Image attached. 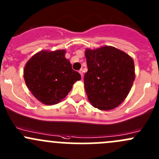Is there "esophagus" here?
I'll list each match as a JSON object with an SVG mask.
<instances>
[{"label": "esophagus", "mask_w": 159, "mask_h": 159, "mask_svg": "<svg viewBox=\"0 0 159 159\" xmlns=\"http://www.w3.org/2000/svg\"><path fill=\"white\" fill-rule=\"evenodd\" d=\"M79 73H80V75H81V78H83V70H82V69L80 70H79Z\"/></svg>", "instance_id": "1"}]
</instances>
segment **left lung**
I'll return each instance as SVG.
<instances>
[{"label": "left lung", "instance_id": "1", "mask_svg": "<svg viewBox=\"0 0 159 159\" xmlns=\"http://www.w3.org/2000/svg\"><path fill=\"white\" fill-rule=\"evenodd\" d=\"M85 57L88 71L84 83L89 101L100 110L118 107L128 96L135 78L132 57L111 46L86 49Z\"/></svg>", "mask_w": 159, "mask_h": 159}]
</instances>
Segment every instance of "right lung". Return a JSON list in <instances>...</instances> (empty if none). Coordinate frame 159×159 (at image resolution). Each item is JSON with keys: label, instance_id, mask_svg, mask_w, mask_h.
Segmentation results:
<instances>
[{"label": "right lung", "instance_id": "1", "mask_svg": "<svg viewBox=\"0 0 159 159\" xmlns=\"http://www.w3.org/2000/svg\"><path fill=\"white\" fill-rule=\"evenodd\" d=\"M65 50L39 51L25 65L24 78L27 87L44 105L59 103L81 78L65 58Z\"/></svg>", "mask_w": 159, "mask_h": 159}]
</instances>
